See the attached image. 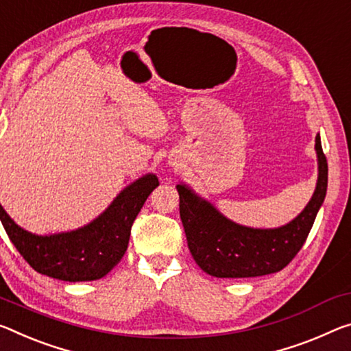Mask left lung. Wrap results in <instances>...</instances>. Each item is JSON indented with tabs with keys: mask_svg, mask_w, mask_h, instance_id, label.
I'll use <instances>...</instances> for the list:
<instances>
[{
	"mask_svg": "<svg viewBox=\"0 0 351 351\" xmlns=\"http://www.w3.org/2000/svg\"><path fill=\"white\" fill-rule=\"evenodd\" d=\"M315 152L319 176L314 195L295 219L280 228L234 223L189 186H176L187 245L199 269L215 278H253L276 274L295 258L326 195L328 164L319 134Z\"/></svg>",
	"mask_w": 351,
	"mask_h": 351,
	"instance_id": "obj_1",
	"label": "left lung"
}]
</instances>
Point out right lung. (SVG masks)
<instances>
[{
	"instance_id": "right-lung-1",
	"label": "right lung",
	"mask_w": 351,
	"mask_h": 351,
	"mask_svg": "<svg viewBox=\"0 0 351 351\" xmlns=\"http://www.w3.org/2000/svg\"><path fill=\"white\" fill-rule=\"evenodd\" d=\"M159 186L148 173L126 186L109 208L75 231L37 236L10 219L0 204V220L19 253L38 274L60 281H93L120 263L130 243L131 226L149 193Z\"/></svg>"
}]
</instances>
